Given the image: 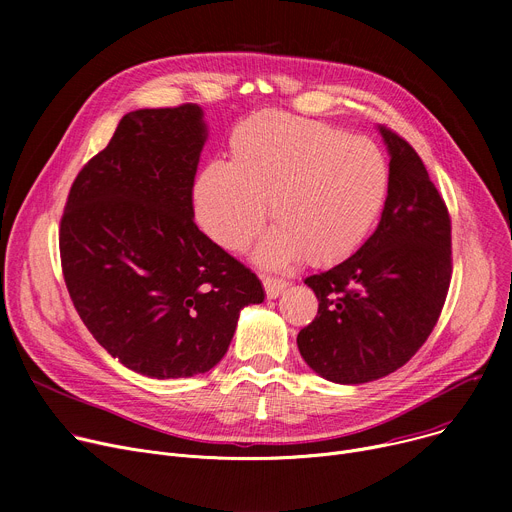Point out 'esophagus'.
<instances>
[{
	"label": "esophagus",
	"mask_w": 512,
	"mask_h": 512,
	"mask_svg": "<svg viewBox=\"0 0 512 512\" xmlns=\"http://www.w3.org/2000/svg\"><path fill=\"white\" fill-rule=\"evenodd\" d=\"M263 288H265V294L267 299H276L280 297V294L284 292V288L288 286L286 280H280V278H272V276H263Z\"/></svg>",
	"instance_id": "1"
}]
</instances>
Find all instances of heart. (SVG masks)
I'll return each mask as SVG.
<instances>
[{
	"label": "heart",
	"instance_id": "heart-1",
	"mask_svg": "<svg viewBox=\"0 0 512 512\" xmlns=\"http://www.w3.org/2000/svg\"><path fill=\"white\" fill-rule=\"evenodd\" d=\"M390 191L382 149L336 126L282 112H261L236 124L230 161L215 159L195 186L201 228L228 251H240L265 222L276 228L257 259L286 265L334 263L359 249Z\"/></svg>",
	"mask_w": 512,
	"mask_h": 512
}]
</instances>
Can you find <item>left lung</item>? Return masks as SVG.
<instances>
[{
    "label": "left lung",
    "mask_w": 512,
    "mask_h": 512,
    "mask_svg": "<svg viewBox=\"0 0 512 512\" xmlns=\"http://www.w3.org/2000/svg\"><path fill=\"white\" fill-rule=\"evenodd\" d=\"M390 191L375 232L328 272L309 276L319 301L297 336L307 365L336 384H365L405 365L442 313L452 278L448 207L417 151L380 126Z\"/></svg>",
    "instance_id": "obj_1"
}]
</instances>
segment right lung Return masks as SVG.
<instances>
[{
	"instance_id": "add662e5",
	"label": "right lung",
	"mask_w": 512,
	"mask_h": 512,
	"mask_svg": "<svg viewBox=\"0 0 512 512\" xmlns=\"http://www.w3.org/2000/svg\"><path fill=\"white\" fill-rule=\"evenodd\" d=\"M205 145L195 103L126 114L78 172L60 222L74 309L124 367L155 380L193 378L226 355L259 278L195 224Z\"/></svg>"
}]
</instances>
